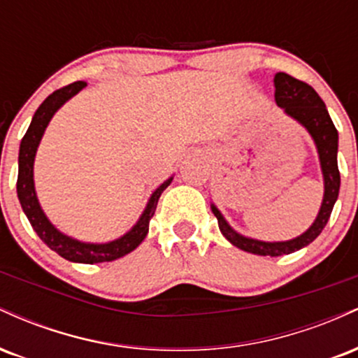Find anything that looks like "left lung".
<instances>
[{
	"mask_svg": "<svg viewBox=\"0 0 358 358\" xmlns=\"http://www.w3.org/2000/svg\"><path fill=\"white\" fill-rule=\"evenodd\" d=\"M274 87H276V92H274L276 104L279 108L285 109L287 116L296 119L299 124L306 127V131L313 138L316 150H318L320 165H322L324 182L323 202L322 207H320L318 215H316L311 227L306 232H303L301 236L294 237V239L285 242H264L241 236L222 217L219 208L215 205H210L213 215L219 220V229L222 236L231 242V244L245 250V252L271 257L291 254L294 250H299L301 248H305V245L311 244L322 234L328 219H330L340 190V171L338 163H336L338 133H336V127L334 121H331L330 114H328L327 106H324L322 97L306 82L294 79V77L287 76L285 72H278L274 76Z\"/></svg>",
	"mask_w": 358,
	"mask_h": 358,
	"instance_id": "8db88e82",
	"label": "left lung"
}]
</instances>
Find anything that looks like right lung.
Listing matches in <instances>:
<instances>
[{
	"mask_svg": "<svg viewBox=\"0 0 358 358\" xmlns=\"http://www.w3.org/2000/svg\"><path fill=\"white\" fill-rule=\"evenodd\" d=\"M85 82L77 80L73 84L65 85L45 99L40 108L36 109L31 119L30 127L24 133L20 145L18 155V182H16V192H18V200L22 203L24 215L30 220L31 227L36 232V236L42 239L45 244L52 250H55L59 256L72 262H82V264H96V262H109L114 259H119L131 250H134L145 241L148 229H150V220L155 215L156 205H158L159 196L168 185L171 183L173 176L163 182L150 196L145 212L141 213L139 220L136 222L129 232L119 237L116 241L106 242V244H90V242H80L72 237L65 236L60 231H57L52 225V222L47 219L42 207H40L38 199H36L35 183H34V162L36 155V148L40 145L45 129H47L48 122L53 117V114L59 110L71 97L76 96L79 90L85 87Z\"/></svg>",
	"mask_w": 358,
	"mask_h": 358,
	"instance_id": "1",
	"label": "right lung"
}]
</instances>
